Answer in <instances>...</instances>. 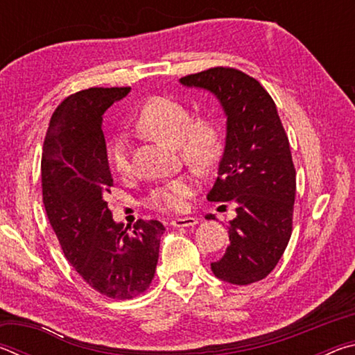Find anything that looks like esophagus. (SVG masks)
<instances>
[{
    "label": "esophagus",
    "instance_id": "34e87169",
    "mask_svg": "<svg viewBox=\"0 0 355 355\" xmlns=\"http://www.w3.org/2000/svg\"><path fill=\"white\" fill-rule=\"evenodd\" d=\"M199 224V219L192 218V216H186V218H175L171 220L172 227H194Z\"/></svg>",
    "mask_w": 355,
    "mask_h": 355
}]
</instances>
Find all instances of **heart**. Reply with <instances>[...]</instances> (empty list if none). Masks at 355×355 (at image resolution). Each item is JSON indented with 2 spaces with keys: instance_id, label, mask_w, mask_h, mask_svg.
Returning a JSON list of instances; mask_svg holds the SVG:
<instances>
[{
  "instance_id": "1",
  "label": "heart",
  "mask_w": 355,
  "mask_h": 355,
  "mask_svg": "<svg viewBox=\"0 0 355 355\" xmlns=\"http://www.w3.org/2000/svg\"><path fill=\"white\" fill-rule=\"evenodd\" d=\"M135 125L141 133L161 144L178 147L183 158L199 169H208L220 156V131L214 120L202 117L191 122L189 110L178 100L169 97L148 98L137 111ZM110 163L119 173L130 171L128 146L123 137H116L111 142ZM194 188L192 180L177 178L155 189L148 203L161 211H182Z\"/></svg>"
}]
</instances>
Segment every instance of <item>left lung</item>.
Returning <instances> with one entry per match:
<instances>
[{
  "label": "left lung",
  "mask_w": 355,
  "mask_h": 355,
  "mask_svg": "<svg viewBox=\"0 0 355 355\" xmlns=\"http://www.w3.org/2000/svg\"><path fill=\"white\" fill-rule=\"evenodd\" d=\"M180 84L213 94L227 117L224 153L207 199L233 202L236 216L228 222L230 244L211 271L227 284H254L275 268L291 236L296 171L277 107L255 78L236 69H208Z\"/></svg>",
  "instance_id": "1"
}]
</instances>
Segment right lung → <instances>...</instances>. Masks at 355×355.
<instances>
[{"mask_svg": "<svg viewBox=\"0 0 355 355\" xmlns=\"http://www.w3.org/2000/svg\"><path fill=\"white\" fill-rule=\"evenodd\" d=\"M130 91L91 87L70 95L53 112L42 152L44 205L65 258L89 286L120 300L148 288L166 230L144 219L131 230L107 208L112 175L101 123Z\"/></svg>", "mask_w": 355, "mask_h": 355, "instance_id": "obj_1", "label": "right lung"}]
</instances>
